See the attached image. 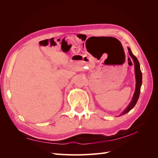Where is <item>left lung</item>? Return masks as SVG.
<instances>
[{
  "label": "left lung",
  "instance_id": "1",
  "mask_svg": "<svg viewBox=\"0 0 158 158\" xmlns=\"http://www.w3.org/2000/svg\"><path fill=\"white\" fill-rule=\"evenodd\" d=\"M128 53L131 56V58L132 59V60L134 61V64H135L136 87H135V93H134L133 97L132 98L131 103L128 104V106L127 107V108L124 110L123 113L119 116H121L124 114L127 113L128 112L130 111L135 106V105L136 104V103L138 102V98H139V95H140V88H141L142 83V72L140 70L139 62H138L136 57L132 54V52L129 47H128Z\"/></svg>",
  "mask_w": 158,
  "mask_h": 158
}]
</instances>
